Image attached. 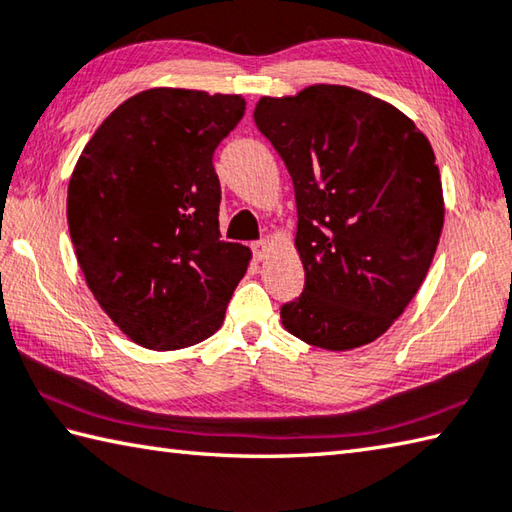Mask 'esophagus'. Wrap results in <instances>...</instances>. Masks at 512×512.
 Instances as JSON below:
<instances>
[{
	"mask_svg": "<svg viewBox=\"0 0 512 512\" xmlns=\"http://www.w3.org/2000/svg\"><path fill=\"white\" fill-rule=\"evenodd\" d=\"M252 249H254V258L256 260H265V256L269 254V249H272V243H269L267 238L256 240V243L252 245Z\"/></svg>",
	"mask_w": 512,
	"mask_h": 512,
	"instance_id": "34e87169",
	"label": "esophagus"
}]
</instances>
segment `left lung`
<instances>
[{"label":"left lung","instance_id":"left-lung-1","mask_svg":"<svg viewBox=\"0 0 512 512\" xmlns=\"http://www.w3.org/2000/svg\"><path fill=\"white\" fill-rule=\"evenodd\" d=\"M258 131L294 182L305 289L281 307L323 350L379 339L426 278L443 227L435 151L392 104L339 84L260 98Z\"/></svg>","mask_w":512,"mask_h":512}]
</instances>
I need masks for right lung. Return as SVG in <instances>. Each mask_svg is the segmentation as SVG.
<instances>
[{"instance_id":"add662e5","label":"right lung","mask_w":512,"mask_h":512,"mask_svg":"<svg viewBox=\"0 0 512 512\" xmlns=\"http://www.w3.org/2000/svg\"><path fill=\"white\" fill-rule=\"evenodd\" d=\"M245 115L240 95L149 89L122 102L73 169L66 218L86 285L149 350L209 339L249 247L220 240L214 151Z\"/></svg>"}]
</instances>
